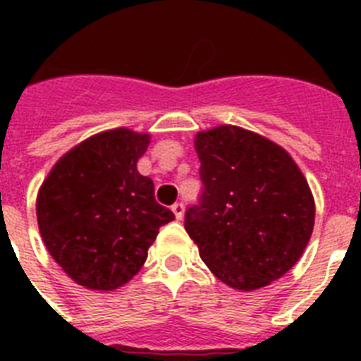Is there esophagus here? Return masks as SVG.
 <instances>
[{
    "label": "esophagus",
    "mask_w": 361,
    "mask_h": 361,
    "mask_svg": "<svg viewBox=\"0 0 361 361\" xmlns=\"http://www.w3.org/2000/svg\"><path fill=\"white\" fill-rule=\"evenodd\" d=\"M171 212L175 213V219L180 220L184 216V204L183 202H175L173 206H171Z\"/></svg>",
    "instance_id": "34e87169"
}]
</instances>
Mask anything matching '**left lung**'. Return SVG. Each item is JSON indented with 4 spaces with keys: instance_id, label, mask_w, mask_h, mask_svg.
I'll return each instance as SVG.
<instances>
[{
    "instance_id": "8db88e82",
    "label": "left lung",
    "mask_w": 361,
    "mask_h": 361,
    "mask_svg": "<svg viewBox=\"0 0 361 361\" xmlns=\"http://www.w3.org/2000/svg\"><path fill=\"white\" fill-rule=\"evenodd\" d=\"M202 193L184 228L200 258L229 288L253 291L298 262L314 226L309 184L288 152L224 124L199 132Z\"/></svg>"
}]
</instances>
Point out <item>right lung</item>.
I'll use <instances>...</instances> for the list:
<instances>
[{"label":"right lung","mask_w":361,"mask_h":361,"mask_svg":"<svg viewBox=\"0 0 361 361\" xmlns=\"http://www.w3.org/2000/svg\"><path fill=\"white\" fill-rule=\"evenodd\" d=\"M148 133L116 128L65 153L37 193L39 233L66 275L94 291L132 280L159 228L175 219L137 171Z\"/></svg>","instance_id":"add662e5"}]
</instances>
